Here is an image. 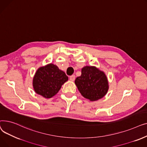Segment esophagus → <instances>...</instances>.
<instances>
[{"mask_svg":"<svg viewBox=\"0 0 147 147\" xmlns=\"http://www.w3.org/2000/svg\"><path fill=\"white\" fill-rule=\"evenodd\" d=\"M69 79L71 81H74L75 80V76L74 75H72L70 77H69Z\"/></svg>","mask_w":147,"mask_h":147,"instance_id":"34e87169","label":"esophagus"}]
</instances>
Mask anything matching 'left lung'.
<instances>
[{
	"label": "left lung",
	"instance_id": "left-lung-1",
	"mask_svg": "<svg viewBox=\"0 0 147 147\" xmlns=\"http://www.w3.org/2000/svg\"><path fill=\"white\" fill-rule=\"evenodd\" d=\"M81 95L90 101L103 98L109 89V81L103 71L95 66L82 68V74L74 82Z\"/></svg>",
	"mask_w": 147,
	"mask_h": 147
}]
</instances>
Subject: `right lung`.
<instances>
[{
	"instance_id": "right-lung-1",
	"label": "right lung",
	"mask_w": 147,
	"mask_h": 147,
	"mask_svg": "<svg viewBox=\"0 0 147 147\" xmlns=\"http://www.w3.org/2000/svg\"><path fill=\"white\" fill-rule=\"evenodd\" d=\"M68 80L65 73L50 63L37 69L33 79L34 92L45 98L55 95L62 85Z\"/></svg>"
}]
</instances>
